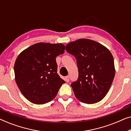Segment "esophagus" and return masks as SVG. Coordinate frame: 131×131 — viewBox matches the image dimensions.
I'll list each match as a JSON object with an SVG mask.
<instances>
[{"label": "esophagus", "mask_w": 131, "mask_h": 131, "mask_svg": "<svg viewBox=\"0 0 131 131\" xmlns=\"http://www.w3.org/2000/svg\"><path fill=\"white\" fill-rule=\"evenodd\" d=\"M65 80L66 82H69L70 81V78H69V76H66L65 78Z\"/></svg>", "instance_id": "34e87169"}]
</instances>
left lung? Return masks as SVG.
<instances>
[{
	"label": "left lung",
	"mask_w": 131,
	"mask_h": 131,
	"mask_svg": "<svg viewBox=\"0 0 131 131\" xmlns=\"http://www.w3.org/2000/svg\"><path fill=\"white\" fill-rule=\"evenodd\" d=\"M66 50L77 61L78 79L71 84L76 97L86 104L103 100L115 75L114 59L110 51L99 43L86 39L69 43Z\"/></svg>",
	"instance_id": "obj_1"
}]
</instances>
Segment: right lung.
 <instances>
[{
  "instance_id": "obj_1",
  "label": "right lung",
  "mask_w": 131,
  "mask_h": 131,
  "mask_svg": "<svg viewBox=\"0 0 131 131\" xmlns=\"http://www.w3.org/2000/svg\"><path fill=\"white\" fill-rule=\"evenodd\" d=\"M61 43H38L27 48L14 65L15 81L22 94L32 103L43 104L52 101L62 84L57 74L56 58L64 53Z\"/></svg>"
}]
</instances>
